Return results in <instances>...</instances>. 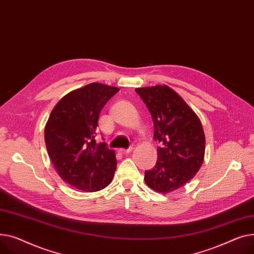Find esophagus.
I'll return each instance as SVG.
<instances>
[{
  "label": "esophagus",
  "mask_w": 254,
  "mask_h": 254,
  "mask_svg": "<svg viewBox=\"0 0 254 254\" xmlns=\"http://www.w3.org/2000/svg\"><path fill=\"white\" fill-rule=\"evenodd\" d=\"M133 147H129V148H119V153L121 154H128L130 152H132Z\"/></svg>",
  "instance_id": "esophagus-1"
}]
</instances>
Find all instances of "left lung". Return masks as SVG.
Here are the masks:
<instances>
[{
	"label": "left lung",
	"mask_w": 254,
	"mask_h": 254,
	"mask_svg": "<svg viewBox=\"0 0 254 254\" xmlns=\"http://www.w3.org/2000/svg\"><path fill=\"white\" fill-rule=\"evenodd\" d=\"M135 91L152 115L154 138L160 143L156 165L144 172V182L163 193L180 189L198 172L204 160L205 135L200 119L166 85Z\"/></svg>",
	"instance_id": "obj_1"
}]
</instances>
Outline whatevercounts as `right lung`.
Instances as JSON below:
<instances>
[{
	"mask_svg": "<svg viewBox=\"0 0 254 254\" xmlns=\"http://www.w3.org/2000/svg\"><path fill=\"white\" fill-rule=\"evenodd\" d=\"M120 89L100 83L86 85L63 97L45 127V142L54 168L68 185L84 191L108 187L114 177L115 151L96 143L101 110Z\"/></svg>",
	"mask_w": 254,
	"mask_h": 254,
	"instance_id": "right-lung-1",
	"label": "right lung"
}]
</instances>
